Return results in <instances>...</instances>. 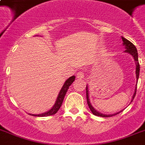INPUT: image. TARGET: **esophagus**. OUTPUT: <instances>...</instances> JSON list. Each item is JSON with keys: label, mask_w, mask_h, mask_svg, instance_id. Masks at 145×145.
Wrapping results in <instances>:
<instances>
[{"label": "esophagus", "mask_w": 145, "mask_h": 145, "mask_svg": "<svg viewBox=\"0 0 145 145\" xmlns=\"http://www.w3.org/2000/svg\"><path fill=\"white\" fill-rule=\"evenodd\" d=\"M77 77L78 79H83L84 78V73L83 71H80L77 74Z\"/></svg>", "instance_id": "esophagus-1"}]
</instances>
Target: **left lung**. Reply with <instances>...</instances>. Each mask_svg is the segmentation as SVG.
<instances>
[{
	"mask_svg": "<svg viewBox=\"0 0 145 145\" xmlns=\"http://www.w3.org/2000/svg\"><path fill=\"white\" fill-rule=\"evenodd\" d=\"M122 40H123V45L124 46V48H125V52H128L129 54H130L133 57V59L135 60V74H136V85H135V92H134V94L133 95V98H132V100H131V102L133 101V100L134 99L135 96V94H136V89H137V84H138V77H139V72H140V65L139 62H138V52L137 49L134 45H133L132 43H131L129 40H126V38H124L123 37H121ZM86 100H87V104H88V106L89 109L91 110L92 113L93 114L95 115V116H98V117H112V116H114V115L119 114L122 111H119V112L114 113V114H102V113L99 112L98 110H96L95 108H93L92 104L90 102V99H89V87L88 85H86ZM130 102V103H131Z\"/></svg>",
	"mask_w": 145,
	"mask_h": 145,
	"instance_id": "left-lung-1",
	"label": "left lung"
}]
</instances>
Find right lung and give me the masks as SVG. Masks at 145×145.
Returning a JSON list of instances; mask_svg holds the SVG:
<instances>
[{
    "label": "right lung",
    "instance_id": "right-lung-1",
    "mask_svg": "<svg viewBox=\"0 0 145 145\" xmlns=\"http://www.w3.org/2000/svg\"><path fill=\"white\" fill-rule=\"evenodd\" d=\"M75 80V76H71L68 79L66 80V81L65 82V84H63V86L61 87V90L59 92L58 97H57L56 100V102H55L54 105L52 106V108L49 110L48 111L46 112L42 113V114H29L30 115H32V116H35V117H47V116H51V115H53L55 114H56L57 111L59 110V108L61 106V104L63 102L64 98H65V95L67 91H68L69 86L72 84V83Z\"/></svg>",
    "mask_w": 145,
    "mask_h": 145
}]
</instances>
